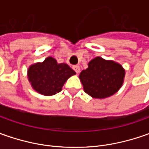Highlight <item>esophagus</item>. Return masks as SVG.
<instances>
[{
    "instance_id": "esophagus-1",
    "label": "esophagus",
    "mask_w": 149,
    "mask_h": 149,
    "mask_svg": "<svg viewBox=\"0 0 149 149\" xmlns=\"http://www.w3.org/2000/svg\"><path fill=\"white\" fill-rule=\"evenodd\" d=\"M73 69H74V70L76 72L77 74H79V73L80 72V67H79V65L73 66Z\"/></svg>"
}]
</instances>
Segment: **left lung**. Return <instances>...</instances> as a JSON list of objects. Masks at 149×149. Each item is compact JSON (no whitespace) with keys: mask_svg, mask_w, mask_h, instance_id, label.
Listing matches in <instances>:
<instances>
[{"mask_svg":"<svg viewBox=\"0 0 149 149\" xmlns=\"http://www.w3.org/2000/svg\"><path fill=\"white\" fill-rule=\"evenodd\" d=\"M79 77L86 94L103 100L113 95L122 87L125 70L113 60L98 56L89 61L88 68L82 70Z\"/></svg>","mask_w":149,"mask_h":149,"instance_id":"obj_1","label":"left lung"}]
</instances>
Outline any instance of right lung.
Returning a JSON list of instances; mask_svg holds the SVG:
<instances>
[{"mask_svg": "<svg viewBox=\"0 0 149 149\" xmlns=\"http://www.w3.org/2000/svg\"><path fill=\"white\" fill-rule=\"evenodd\" d=\"M76 73L65 63H57L53 57L29 66L27 78L32 89L40 95L51 96L61 91L67 79Z\"/></svg>", "mask_w": 149, "mask_h": 149, "instance_id": "obj_1", "label": "right lung"}]
</instances>
